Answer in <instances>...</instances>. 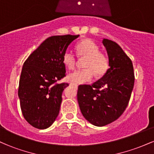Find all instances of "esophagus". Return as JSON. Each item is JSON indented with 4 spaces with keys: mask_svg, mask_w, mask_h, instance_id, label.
Returning <instances> with one entry per match:
<instances>
[{
    "mask_svg": "<svg viewBox=\"0 0 154 154\" xmlns=\"http://www.w3.org/2000/svg\"><path fill=\"white\" fill-rule=\"evenodd\" d=\"M71 85H72V86H75V88H77V86H78V85H77V83H75V82H72V83H71Z\"/></svg>",
    "mask_w": 154,
    "mask_h": 154,
    "instance_id": "1",
    "label": "esophagus"
}]
</instances>
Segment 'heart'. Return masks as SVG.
<instances>
[{
	"mask_svg": "<svg viewBox=\"0 0 154 154\" xmlns=\"http://www.w3.org/2000/svg\"><path fill=\"white\" fill-rule=\"evenodd\" d=\"M77 54L79 58H85L84 67L82 70H77L69 75L68 78L75 83H85L94 78L95 75L98 77L103 76L109 68V59L99 51V48L94 42L89 39L81 40L76 45ZM63 65L68 69L75 68L77 59L70 51H65L63 54Z\"/></svg>",
	"mask_w": 154,
	"mask_h": 154,
	"instance_id": "obj_1",
	"label": "heart"
}]
</instances>
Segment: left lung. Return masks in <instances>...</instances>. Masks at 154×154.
Returning <instances> with one entry per match:
<instances>
[{"instance_id": "left-lung-1", "label": "left lung", "mask_w": 154, "mask_h": 154, "mask_svg": "<svg viewBox=\"0 0 154 154\" xmlns=\"http://www.w3.org/2000/svg\"><path fill=\"white\" fill-rule=\"evenodd\" d=\"M109 68L93 85H79L77 100L81 112L95 126L109 125L119 117L128 106L134 87L133 65L122 48L103 39Z\"/></svg>"}]
</instances>
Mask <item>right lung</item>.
Masks as SVG:
<instances>
[{
    "label": "right lung",
    "instance_id": "right-lung-1",
    "mask_svg": "<svg viewBox=\"0 0 154 154\" xmlns=\"http://www.w3.org/2000/svg\"><path fill=\"white\" fill-rule=\"evenodd\" d=\"M78 37L71 35L51 36L24 61L18 95L24 119L35 128H49L59 115L61 95L69 85L66 82L58 83L66 76L63 54Z\"/></svg>",
    "mask_w": 154,
    "mask_h": 154
}]
</instances>
